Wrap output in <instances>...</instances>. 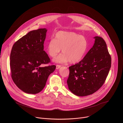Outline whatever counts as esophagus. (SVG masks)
Wrapping results in <instances>:
<instances>
[{"label": "esophagus", "instance_id": "obj_1", "mask_svg": "<svg viewBox=\"0 0 123 123\" xmlns=\"http://www.w3.org/2000/svg\"><path fill=\"white\" fill-rule=\"evenodd\" d=\"M61 67V65H57L56 66V68L57 69H59Z\"/></svg>", "mask_w": 123, "mask_h": 123}]
</instances>
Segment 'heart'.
Masks as SVG:
<instances>
[{
  "label": "heart",
  "mask_w": 123,
  "mask_h": 123,
  "mask_svg": "<svg viewBox=\"0 0 123 123\" xmlns=\"http://www.w3.org/2000/svg\"><path fill=\"white\" fill-rule=\"evenodd\" d=\"M87 48V42L83 36L72 31H59L55 39H50L47 46L49 55L54 58L60 52L63 53L54 59L56 62L64 63L69 61L75 64L84 57Z\"/></svg>",
  "instance_id": "heart-1"
}]
</instances>
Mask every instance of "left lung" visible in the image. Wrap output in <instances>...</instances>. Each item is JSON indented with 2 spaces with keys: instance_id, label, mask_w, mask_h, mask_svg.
Instances as JSON below:
<instances>
[{
  "instance_id": "1",
  "label": "left lung",
  "mask_w": 123,
  "mask_h": 123,
  "mask_svg": "<svg viewBox=\"0 0 123 123\" xmlns=\"http://www.w3.org/2000/svg\"><path fill=\"white\" fill-rule=\"evenodd\" d=\"M93 47L84 58L69 67L67 80L69 90L78 96H85L97 91L105 83L111 67V58L106 42L95 37Z\"/></svg>"
}]
</instances>
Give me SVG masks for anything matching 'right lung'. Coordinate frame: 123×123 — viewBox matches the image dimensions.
<instances>
[{"label":"right lung","instance_id":"1","mask_svg":"<svg viewBox=\"0 0 123 123\" xmlns=\"http://www.w3.org/2000/svg\"><path fill=\"white\" fill-rule=\"evenodd\" d=\"M47 30L39 29L29 32L13 44L10 55L12 78L24 92L37 94L45 87L55 65L41 67L50 62L44 50Z\"/></svg>","mask_w":123,"mask_h":123}]
</instances>
